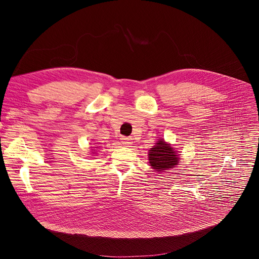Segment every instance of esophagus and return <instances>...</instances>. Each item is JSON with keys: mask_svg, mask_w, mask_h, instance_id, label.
Returning <instances> with one entry per match:
<instances>
[{"mask_svg": "<svg viewBox=\"0 0 259 259\" xmlns=\"http://www.w3.org/2000/svg\"><path fill=\"white\" fill-rule=\"evenodd\" d=\"M121 144L124 146H130L132 144V141L130 138H126V137H121Z\"/></svg>", "mask_w": 259, "mask_h": 259, "instance_id": "34e87169", "label": "esophagus"}]
</instances>
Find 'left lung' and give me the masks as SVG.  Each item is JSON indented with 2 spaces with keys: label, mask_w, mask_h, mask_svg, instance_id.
Instances as JSON below:
<instances>
[{
  "label": "left lung",
  "mask_w": 259,
  "mask_h": 259,
  "mask_svg": "<svg viewBox=\"0 0 259 259\" xmlns=\"http://www.w3.org/2000/svg\"><path fill=\"white\" fill-rule=\"evenodd\" d=\"M149 162L156 171L168 170L178 165L179 157L174 149L166 144L164 140H159L156 145L149 150Z\"/></svg>",
  "instance_id": "obj_1"
}]
</instances>
